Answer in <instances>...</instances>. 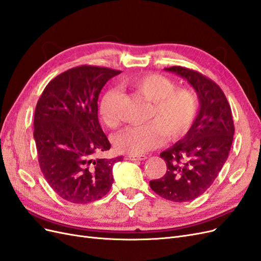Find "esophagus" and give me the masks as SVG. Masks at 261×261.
<instances>
[{
    "instance_id": "34e87169",
    "label": "esophagus",
    "mask_w": 261,
    "mask_h": 261,
    "mask_svg": "<svg viewBox=\"0 0 261 261\" xmlns=\"http://www.w3.org/2000/svg\"><path fill=\"white\" fill-rule=\"evenodd\" d=\"M125 160H130V161H136V160H139V161H143V160H146L147 159V155L145 154H139V155H132V154H126L124 156Z\"/></svg>"
}]
</instances>
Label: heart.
<instances>
[{
	"mask_svg": "<svg viewBox=\"0 0 261 261\" xmlns=\"http://www.w3.org/2000/svg\"><path fill=\"white\" fill-rule=\"evenodd\" d=\"M127 88L135 91L150 108L146 116L148 123L125 128L114 138L118 151L139 155L159 146L168 139L183 137L191 129L198 112V100L194 91L175 88L170 78L159 74L133 76L124 82ZM118 92L109 89L102 93L99 101V117L109 128L118 125Z\"/></svg>",
	"mask_w": 261,
	"mask_h": 261,
	"instance_id": "b5f03b06",
	"label": "heart"
}]
</instances>
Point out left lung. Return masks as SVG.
Returning a JSON list of instances; mask_svg holds the SVG:
<instances>
[{
  "label": "left lung",
  "instance_id": "left-lung-1",
  "mask_svg": "<svg viewBox=\"0 0 261 261\" xmlns=\"http://www.w3.org/2000/svg\"><path fill=\"white\" fill-rule=\"evenodd\" d=\"M164 69L193 86L200 108L184 138L161 152L167 173L149 185L164 199L191 201L212 185L227 160L235 130L232 111L222 89L208 77L181 66Z\"/></svg>",
  "mask_w": 261,
  "mask_h": 261
}]
</instances>
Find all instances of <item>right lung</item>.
Wrapping results in <instances>:
<instances>
[{
  "mask_svg": "<svg viewBox=\"0 0 261 261\" xmlns=\"http://www.w3.org/2000/svg\"><path fill=\"white\" fill-rule=\"evenodd\" d=\"M120 70L83 65L46 85L34 118L38 160L46 181L61 198L88 203L106 196L114 163L123 158H97L111 144L98 120V98Z\"/></svg>",
  "mask_w": 261,
  "mask_h": 261,
  "instance_id": "1",
  "label": "right lung"
}]
</instances>
